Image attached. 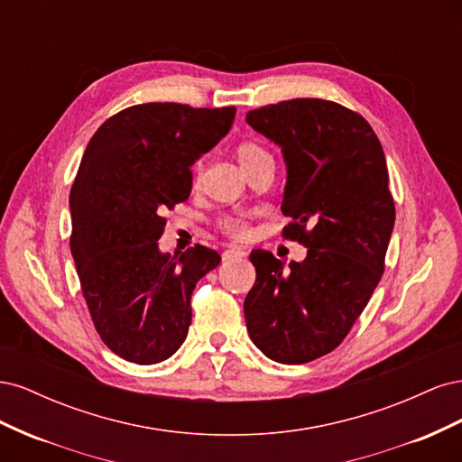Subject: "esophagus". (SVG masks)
I'll list each match as a JSON object with an SVG mask.
<instances>
[{"mask_svg": "<svg viewBox=\"0 0 462 462\" xmlns=\"http://www.w3.org/2000/svg\"><path fill=\"white\" fill-rule=\"evenodd\" d=\"M246 256L245 248H236V246H229L226 253H223V260H233V258H243Z\"/></svg>", "mask_w": 462, "mask_h": 462, "instance_id": "34e87169", "label": "esophagus"}]
</instances>
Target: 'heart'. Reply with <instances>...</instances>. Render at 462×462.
Segmentation results:
<instances>
[{
    "label": "heart",
    "mask_w": 462,
    "mask_h": 462,
    "mask_svg": "<svg viewBox=\"0 0 462 462\" xmlns=\"http://www.w3.org/2000/svg\"><path fill=\"white\" fill-rule=\"evenodd\" d=\"M235 156L239 160L241 167L246 171L250 165H254L256 162H260L262 158L268 156V152H265L258 143L254 141H245L239 146L235 148ZM200 177H202V165L199 163L194 167V175H192V183L197 187L200 183ZM219 229L223 233H227L233 239H245L248 235V223L243 217H235V216H226L219 219Z\"/></svg>",
    "instance_id": "b5f03b06"
}]
</instances>
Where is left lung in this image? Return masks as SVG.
I'll return each mask as SVG.
<instances>
[{"instance_id": "obj_1", "label": "left lung", "mask_w": 462, "mask_h": 462, "mask_svg": "<svg viewBox=\"0 0 462 462\" xmlns=\"http://www.w3.org/2000/svg\"><path fill=\"white\" fill-rule=\"evenodd\" d=\"M246 123L282 146L283 236L309 248L289 270L253 250L246 329L268 358L304 365L341 345L382 279L395 223L383 148L360 114L319 97L253 109Z\"/></svg>"}]
</instances>
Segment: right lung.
I'll return each instance as SVG.
<instances>
[{
    "label": "right lung",
    "instance_id": "add662e5",
    "mask_svg": "<svg viewBox=\"0 0 462 462\" xmlns=\"http://www.w3.org/2000/svg\"><path fill=\"white\" fill-rule=\"evenodd\" d=\"M235 106L138 104L94 133L71 187V254L94 328L134 365L170 358L189 333L197 282L221 262L194 245L162 254L165 209L192 190L190 165L231 129Z\"/></svg>",
    "mask_w": 462,
    "mask_h": 462
}]
</instances>
